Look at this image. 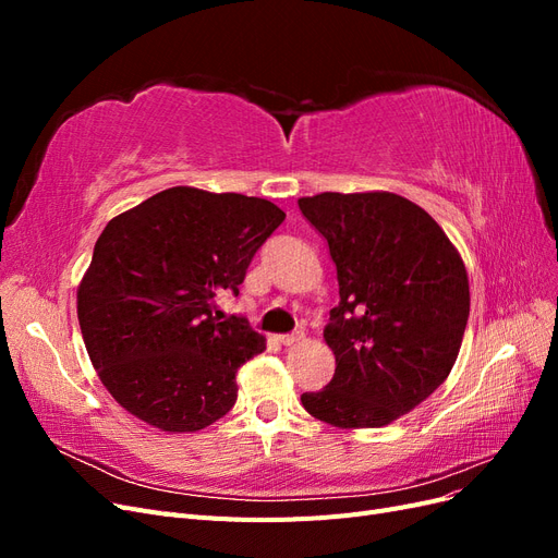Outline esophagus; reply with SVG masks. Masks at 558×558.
Returning a JSON list of instances; mask_svg holds the SVG:
<instances>
[{
	"instance_id": "obj_1",
	"label": "esophagus",
	"mask_w": 558,
	"mask_h": 558,
	"mask_svg": "<svg viewBox=\"0 0 558 558\" xmlns=\"http://www.w3.org/2000/svg\"><path fill=\"white\" fill-rule=\"evenodd\" d=\"M302 340H305V332H291V335H281L279 337V342L283 344V347H295V344H300Z\"/></svg>"
}]
</instances>
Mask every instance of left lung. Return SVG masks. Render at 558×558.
I'll return each mask as SVG.
<instances>
[{
  "instance_id": "obj_1",
  "label": "left lung",
  "mask_w": 558,
  "mask_h": 558,
  "mask_svg": "<svg viewBox=\"0 0 558 558\" xmlns=\"http://www.w3.org/2000/svg\"><path fill=\"white\" fill-rule=\"evenodd\" d=\"M298 205L326 238L340 283L324 330L335 375L324 391L302 393V408L347 430L393 424L459 359L470 314L461 253L396 193H318Z\"/></svg>"
}]
</instances>
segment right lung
Instances as JSON below:
<instances>
[{"label":"right lung","instance_id":"obj_1","mask_svg":"<svg viewBox=\"0 0 558 558\" xmlns=\"http://www.w3.org/2000/svg\"><path fill=\"white\" fill-rule=\"evenodd\" d=\"M286 214L263 197L174 185L107 223L76 291L83 342L113 400L165 433H195L238 400V369L265 351L248 320L214 316L221 289Z\"/></svg>","mask_w":558,"mask_h":558}]
</instances>
